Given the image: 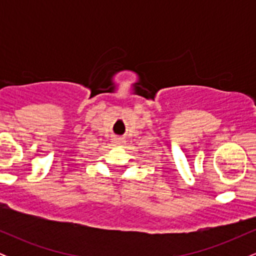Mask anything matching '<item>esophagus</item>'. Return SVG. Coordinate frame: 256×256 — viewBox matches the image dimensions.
<instances>
[{"label": "esophagus", "mask_w": 256, "mask_h": 256, "mask_svg": "<svg viewBox=\"0 0 256 256\" xmlns=\"http://www.w3.org/2000/svg\"><path fill=\"white\" fill-rule=\"evenodd\" d=\"M122 143H124V140L120 137H114L113 140H112V144L113 146H120L122 144Z\"/></svg>", "instance_id": "esophagus-1"}]
</instances>
